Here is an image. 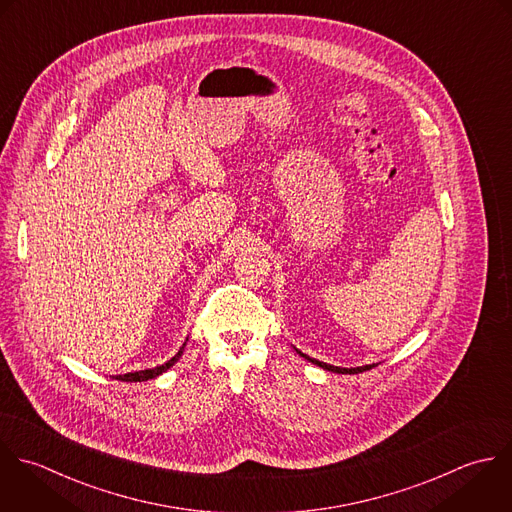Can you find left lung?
Masks as SVG:
<instances>
[{
    "mask_svg": "<svg viewBox=\"0 0 512 512\" xmlns=\"http://www.w3.org/2000/svg\"><path fill=\"white\" fill-rule=\"evenodd\" d=\"M301 357H305L309 363H313V365H317V367H321V369H325V371H331V373H339V375H357V373H363V371H369V369H373L375 367V363L373 365H363V367H351V369H345V367H335V365H327V363H323V361H317V359H311L309 355H305V353H301L299 349H295Z\"/></svg>",
    "mask_w": 512,
    "mask_h": 512,
    "instance_id": "8db88e82",
    "label": "left lung"
}]
</instances>
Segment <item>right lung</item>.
Listing matches in <instances>:
<instances>
[{
  "label": "right lung",
  "instance_id": "1",
  "mask_svg": "<svg viewBox=\"0 0 512 512\" xmlns=\"http://www.w3.org/2000/svg\"><path fill=\"white\" fill-rule=\"evenodd\" d=\"M185 345H187V339H185V343L181 345V349L177 351V355L171 357V359H169L167 363H163V365H157V367H153V369H143V371L125 373V375H115V379H117V381H125V383H141V381L155 379V377L163 375L167 369H171V367L181 359V355H183V351H185Z\"/></svg>",
  "mask_w": 512,
  "mask_h": 512
}]
</instances>
